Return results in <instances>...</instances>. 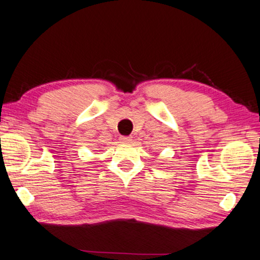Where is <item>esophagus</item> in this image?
<instances>
[{
  "instance_id": "obj_1",
  "label": "esophagus",
  "mask_w": 260,
  "mask_h": 260,
  "mask_svg": "<svg viewBox=\"0 0 260 260\" xmlns=\"http://www.w3.org/2000/svg\"><path fill=\"white\" fill-rule=\"evenodd\" d=\"M120 141L123 143H129L132 141V138L131 137H121L120 138Z\"/></svg>"
}]
</instances>
